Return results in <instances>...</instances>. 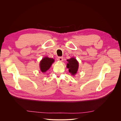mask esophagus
Here are the masks:
<instances>
[{"label": "esophagus", "mask_w": 121, "mask_h": 121, "mask_svg": "<svg viewBox=\"0 0 121 121\" xmlns=\"http://www.w3.org/2000/svg\"><path fill=\"white\" fill-rule=\"evenodd\" d=\"M63 57H58L57 58V60L60 61H63Z\"/></svg>", "instance_id": "1"}]
</instances>
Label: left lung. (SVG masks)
<instances>
[{"label":"left lung","mask_w":121,"mask_h":121,"mask_svg":"<svg viewBox=\"0 0 121 121\" xmlns=\"http://www.w3.org/2000/svg\"><path fill=\"white\" fill-rule=\"evenodd\" d=\"M67 61L68 63L67 65V68L69 69V72L71 73L72 75L74 76L78 72L79 63L74 57L67 60Z\"/></svg>","instance_id":"obj_1"}]
</instances>
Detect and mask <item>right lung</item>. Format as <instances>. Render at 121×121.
Listing matches in <instances>:
<instances>
[{"label":"right lung","mask_w":121,"mask_h":121,"mask_svg":"<svg viewBox=\"0 0 121 121\" xmlns=\"http://www.w3.org/2000/svg\"><path fill=\"white\" fill-rule=\"evenodd\" d=\"M54 61V59L48 57H45L40 61L39 64L40 70L42 73L46 72L50 68L51 65Z\"/></svg>","instance_id":"1"}]
</instances>
